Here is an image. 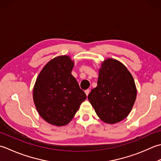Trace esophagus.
<instances>
[{
	"label": "esophagus",
	"mask_w": 161,
	"mask_h": 161,
	"mask_svg": "<svg viewBox=\"0 0 161 161\" xmlns=\"http://www.w3.org/2000/svg\"><path fill=\"white\" fill-rule=\"evenodd\" d=\"M90 92V90H86L85 91V94H86L87 96H88V94H89Z\"/></svg>",
	"instance_id": "esophagus-1"
}]
</instances>
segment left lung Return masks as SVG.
I'll return each mask as SVG.
<instances>
[{
	"label": "left lung",
	"mask_w": 161,
	"mask_h": 161,
	"mask_svg": "<svg viewBox=\"0 0 161 161\" xmlns=\"http://www.w3.org/2000/svg\"><path fill=\"white\" fill-rule=\"evenodd\" d=\"M136 96L135 81L122 62L113 58L102 62L97 86L88 95L98 117L107 124L121 122L132 110Z\"/></svg>",
	"instance_id": "1"
}]
</instances>
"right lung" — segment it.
Here are the masks:
<instances>
[{"mask_svg":"<svg viewBox=\"0 0 161 161\" xmlns=\"http://www.w3.org/2000/svg\"><path fill=\"white\" fill-rule=\"evenodd\" d=\"M74 65L68 55L55 57L45 65L36 79L32 94L36 109L42 119L52 125L68 124L87 98L71 74Z\"/></svg>","mask_w":161,"mask_h":161,"instance_id":"right-lung-1","label":"right lung"}]
</instances>
